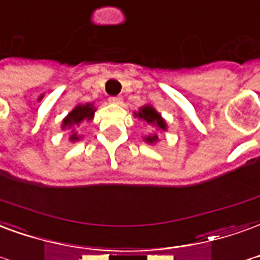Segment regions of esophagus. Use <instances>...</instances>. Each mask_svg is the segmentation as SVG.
Wrapping results in <instances>:
<instances>
[{
	"mask_svg": "<svg viewBox=\"0 0 260 260\" xmlns=\"http://www.w3.org/2000/svg\"><path fill=\"white\" fill-rule=\"evenodd\" d=\"M109 102L113 104V105H122L123 101L120 96H111V98H109Z\"/></svg>",
	"mask_w": 260,
	"mask_h": 260,
	"instance_id": "obj_1",
	"label": "esophagus"
}]
</instances>
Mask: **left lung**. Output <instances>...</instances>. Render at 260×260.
<instances>
[{"label": "left lung", "mask_w": 260, "mask_h": 260, "mask_svg": "<svg viewBox=\"0 0 260 260\" xmlns=\"http://www.w3.org/2000/svg\"><path fill=\"white\" fill-rule=\"evenodd\" d=\"M134 116L141 119L144 123H147L148 126H152V127H156L158 130H162L165 132L168 126H166V122L164 120V117L160 116V113L156 112V109L152 107V105H144V107L140 108V111L134 112ZM148 144H155L158 141L159 138L156 134H152V136H148V137L144 138Z\"/></svg>", "instance_id": "8db88e82"}]
</instances>
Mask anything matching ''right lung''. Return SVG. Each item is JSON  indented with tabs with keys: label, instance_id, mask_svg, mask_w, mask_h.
Returning a JSON list of instances; mask_svg holds the SVG:
<instances>
[{
	"label": "right lung",
	"instance_id": "1",
	"mask_svg": "<svg viewBox=\"0 0 260 260\" xmlns=\"http://www.w3.org/2000/svg\"><path fill=\"white\" fill-rule=\"evenodd\" d=\"M94 112L95 108L92 104H79L77 107L70 112L69 115L63 119L62 122V128H72L75 126H80L83 122H91L94 117ZM72 143H75L77 140H80V137L77 136V133H73L69 137Z\"/></svg>",
	"mask_w": 260,
	"mask_h": 260
}]
</instances>
